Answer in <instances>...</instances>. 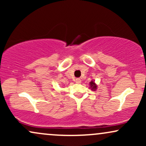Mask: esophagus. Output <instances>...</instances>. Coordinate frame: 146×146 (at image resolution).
<instances>
[{
  "instance_id": "obj_1",
  "label": "esophagus",
  "mask_w": 146,
  "mask_h": 146,
  "mask_svg": "<svg viewBox=\"0 0 146 146\" xmlns=\"http://www.w3.org/2000/svg\"><path fill=\"white\" fill-rule=\"evenodd\" d=\"M75 82H76L77 84L81 83V80H80V79H79V78L76 79V80H75Z\"/></svg>"
}]
</instances>
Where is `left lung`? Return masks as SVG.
<instances>
[{
    "mask_svg": "<svg viewBox=\"0 0 146 146\" xmlns=\"http://www.w3.org/2000/svg\"><path fill=\"white\" fill-rule=\"evenodd\" d=\"M90 88H91L92 90H95L97 89V85L95 84V83L93 81L90 82Z\"/></svg>",
    "mask_w": 146,
    "mask_h": 146,
    "instance_id": "8db88e82",
    "label": "left lung"
}]
</instances>
